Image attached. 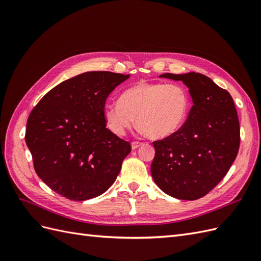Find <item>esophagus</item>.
I'll use <instances>...</instances> for the list:
<instances>
[{"mask_svg":"<svg viewBox=\"0 0 261 261\" xmlns=\"http://www.w3.org/2000/svg\"><path fill=\"white\" fill-rule=\"evenodd\" d=\"M141 145H143V143H139V141H133L132 143V149H137V148H139Z\"/></svg>","mask_w":261,"mask_h":261,"instance_id":"obj_1","label":"esophagus"}]
</instances>
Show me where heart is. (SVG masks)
I'll return each instance as SVG.
<instances>
[{
	"label": "heart",
	"mask_w": 261,
	"mask_h": 261,
	"mask_svg": "<svg viewBox=\"0 0 261 261\" xmlns=\"http://www.w3.org/2000/svg\"><path fill=\"white\" fill-rule=\"evenodd\" d=\"M191 96L177 83H138L124 90L120 101L106 105L103 115L109 129L122 136L137 125L151 139H164L176 134L184 125Z\"/></svg>",
	"instance_id": "heart-1"
}]
</instances>
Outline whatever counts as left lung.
<instances>
[{"mask_svg": "<svg viewBox=\"0 0 261 261\" xmlns=\"http://www.w3.org/2000/svg\"><path fill=\"white\" fill-rule=\"evenodd\" d=\"M160 77L183 82L194 106L176 134L153 143L151 175L165 194L196 200L222 180L238 155V112L231 94L206 75L165 73Z\"/></svg>", "mask_w": 261, "mask_h": 261, "instance_id": "obj_1", "label": "left lung"}]
</instances>
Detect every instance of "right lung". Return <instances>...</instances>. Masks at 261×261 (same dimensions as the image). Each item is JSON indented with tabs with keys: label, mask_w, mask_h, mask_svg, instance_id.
<instances>
[{
	"label": "right lung",
	"mask_w": 261,
	"mask_h": 261,
	"mask_svg": "<svg viewBox=\"0 0 261 261\" xmlns=\"http://www.w3.org/2000/svg\"><path fill=\"white\" fill-rule=\"evenodd\" d=\"M129 75L87 72L61 83L31 111L26 144L52 191L83 201L107 192L130 145L107 128L106 100Z\"/></svg>",
	"instance_id": "right-lung-1"
}]
</instances>
